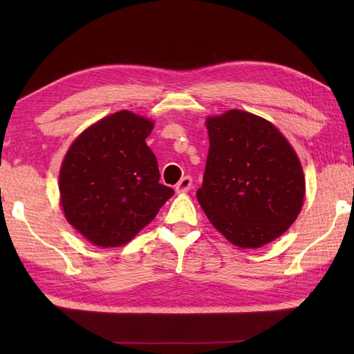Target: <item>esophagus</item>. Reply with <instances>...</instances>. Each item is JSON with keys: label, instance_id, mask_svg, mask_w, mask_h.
Wrapping results in <instances>:
<instances>
[{"label": "esophagus", "instance_id": "esophagus-1", "mask_svg": "<svg viewBox=\"0 0 354 354\" xmlns=\"http://www.w3.org/2000/svg\"><path fill=\"white\" fill-rule=\"evenodd\" d=\"M192 185H193L192 176H184V178L181 179V181H179V183L176 184L175 190H176V193H187V192H189V190L192 189Z\"/></svg>", "mask_w": 354, "mask_h": 354}]
</instances>
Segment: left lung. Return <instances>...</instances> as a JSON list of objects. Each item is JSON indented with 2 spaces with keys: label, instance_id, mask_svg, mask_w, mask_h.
<instances>
[{
  "label": "left lung",
  "instance_id": "1",
  "mask_svg": "<svg viewBox=\"0 0 354 354\" xmlns=\"http://www.w3.org/2000/svg\"><path fill=\"white\" fill-rule=\"evenodd\" d=\"M209 149L196 196L213 227L240 248H260L295 222L304 175L295 150L268 120L231 109L207 120Z\"/></svg>",
  "mask_w": 354,
  "mask_h": 354
}]
</instances>
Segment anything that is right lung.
<instances>
[{
  "mask_svg": "<svg viewBox=\"0 0 354 354\" xmlns=\"http://www.w3.org/2000/svg\"><path fill=\"white\" fill-rule=\"evenodd\" d=\"M150 120L115 112L73 142L59 173L66 221L89 242L122 246L155 219L173 189L160 184L156 156L146 145Z\"/></svg>",
  "mask_w": 354,
  "mask_h": 354,
  "instance_id": "add662e5",
  "label": "right lung"
}]
</instances>
